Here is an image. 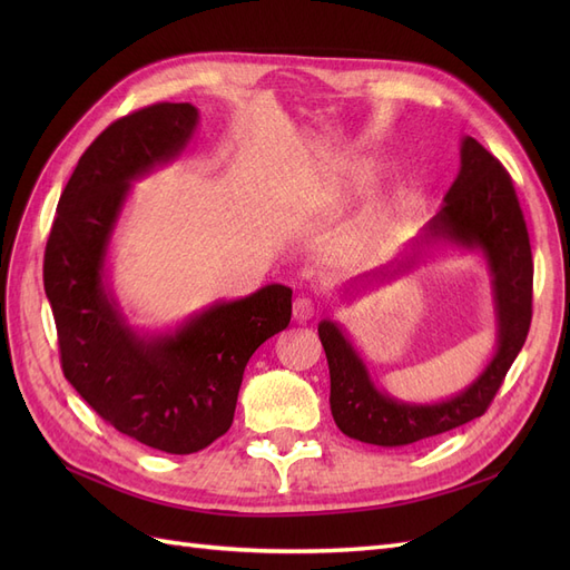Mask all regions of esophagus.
I'll return each instance as SVG.
<instances>
[{
  "label": "esophagus",
  "mask_w": 570,
  "mask_h": 570,
  "mask_svg": "<svg viewBox=\"0 0 570 570\" xmlns=\"http://www.w3.org/2000/svg\"><path fill=\"white\" fill-rule=\"evenodd\" d=\"M292 314H295V321H299V323H306L308 318H314V314H316L314 299L297 297V299H295V306H292Z\"/></svg>",
  "instance_id": "esophagus-1"
}]
</instances>
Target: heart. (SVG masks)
Listing matches in <instances>:
<instances>
[{"label": "heart", "mask_w": 570, "mask_h": 570, "mask_svg": "<svg viewBox=\"0 0 570 570\" xmlns=\"http://www.w3.org/2000/svg\"><path fill=\"white\" fill-rule=\"evenodd\" d=\"M400 202H402V197H394L390 202V206H396ZM387 218H390V209L375 212L366 220H361L356 228H352L347 235H344L342 249L347 252V254H352V256H358V254L368 252L373 247L375 239H377V235H381V230L387 226Z\"/></svg>", "instance_id": "obj_1"}]
</instances>
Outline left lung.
Instances as JSON below:
<instances>
[{
	"mask_svg": "<svg viewBox=\"0 0 570 570\" xmlns=\"http://www.w3.org/2000/svg\"><path fill=\"white\" fill-rule=\"evenodd\" d=\"M440 245L480 252L485 258L492 278L497 350L469 387L435 404H413L394 400L377 387L342 325L331 318L321 321L318 337L331 368V411L337 428L352 440L375 446H404L482 416L523 347L532 318L528 228L511 176L469 135L461 140L459 176L433 220L404 254L381 271L358 275L350 289L400 278Z\"/></svg>",
	"mask_w": 570,
	"mask_h": 570,
	"instance_id": "1",
	"label": "left lung"
}]
</instances>
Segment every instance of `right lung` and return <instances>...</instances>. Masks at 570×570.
<instances>
[{"mask_svg":"<svg viewBox=\"0 0 570 570\" xmlns=\"http://www.w3.org/2000/svg\"><path fill=\"white\" fill-rule=\"evenodd\" d=\"M197 124L193 105L168 101L114 120L80 157L45 249L66 381L118 433L166 454L228 433L247 361L292 316V289L273 283L140 333L114 295L107 256L132 183L176 161Z\"/></svg>","mask_w":570,"mask_h":570,"instance_id":"right-lung-1","label":"right lung"}]
</instances>
